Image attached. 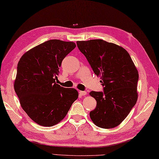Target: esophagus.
Instances as JSON below:
<instances>
[{"label": "esophagus", "mask_w": 159, "mask_h": 159, "mask_svg": "<svg viewBox=\"0 0 159 159\" xmlns=\"http://www.w3.org/2000/svg\"><path fill=\"white\" fill-rule=\"evenodd\" d=\"M79 94L81 96H85L86 94H87V92L86 91H80L79 92Z\"/></svg>", "instance_id": "1"}]
</instances>
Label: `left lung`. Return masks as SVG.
I'll return each mask as SVG.
<instances>
[{
  "label": "left lung",
  "instance_id": "left-lung-1",
  "mask_svg": "<svg viewBox=\"0 0 159 159\" xmlns=\"http://www.w3.org/2000/svg\"><path fill=\"white\" fill-rule=\"evenodd\" d=\"M76 43L93 71L100 76L103 86V92H90L96 100L90 118L99 127L113 128L127 117L137 102V69L121 46L100 39Z\"/></svg>",
  "mask_w": 159,
  "mask_h": 159
}]
</instances>
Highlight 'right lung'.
<instances>
[{
  "mask_svg": "<svg viewBox=\"0 0 159 159\" xmlns=\"http://www.w3.org/2000/svg\"><path fill=\"white\" fill-rule=\"evenodd\" d=\"M75 46L73 42L50 40L28 50L19 61L15 91L22 109L38 125L57 124L78 97L75 89L55 83L62 61Z\"/></svg>",
  "mask_w": 159,
  "mask_h": 159,
  "instance_id": "1",
  "label": "right lung"
}]
</instances>
